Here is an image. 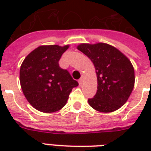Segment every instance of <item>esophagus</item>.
Segmentation results:
<instances>
[{
	"instance_id": "esophagus-1",
	"label": "esophagus",
	"mask_w": 151,
	"mask_h": 151,
	"mask_svg": "<svg viewBox=\"0 0 151 151\" xmlns=\"http://www.w3.org/2000/svg\"><path fill=\"white\" fill-rule=\"evenodd\" d=\"M82 82H83V78H80V79H79V80H78V83H79V85H80V86L82 85Z\"/></svg>"
}]
</instances>
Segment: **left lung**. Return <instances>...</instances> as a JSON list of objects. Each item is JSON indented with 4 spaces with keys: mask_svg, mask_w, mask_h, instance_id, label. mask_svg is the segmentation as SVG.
I'll return each instance as SVG.
<instances>
[{
    "mask_svg": "<svg viewBox=\"0 0 151 151\" xmlns=\"http://www.w3.org/2000/svg\"><path fill=\"white\" fill-rule=\"evenodd\" d=\"M77 48L91 59L97 75V92L90 106L101 112H111L123 106L133 91L134 69L126 56L110 44L81 43Z\"/></svg>",
    "mask_w": 151,
    "mask_h": 151,
    "instance_id": "obj_1",
    "label": "left lung"
}]
</instances>
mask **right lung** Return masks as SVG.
<instances>
[{
    "label": "right lung",
    "instance_id": "1",
    "mask_svg": "<svg viewBox=\"0 0 151 151\" xmlns=\"http://www.w3.org/2000/svg\"><path fill=\"white\" fill-rule=\"evenodd\" d=\"M69 45H42L29 53L20 68L25 97L36 110L54 112L65 105L72 89L78 86L59 60Z\"/></svg>",
    "mask_w": 151,
    "mask_h": 151
}]
</instances>
